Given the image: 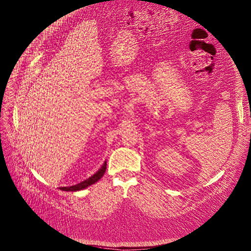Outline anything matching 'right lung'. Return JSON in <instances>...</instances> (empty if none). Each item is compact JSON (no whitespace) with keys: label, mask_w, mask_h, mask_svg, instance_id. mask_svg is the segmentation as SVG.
<instances>
[{"label":"right lung","mask_w":251,"mask_h":251,"mask_svg":"<svg viewBox=\"0 0 251 251\" xmlns=\"http://www.w3.org/2000/svg\"><path fill=\"white\" fill-rule=\"evenodd\" d=\"M106 169H107V161L104 162V164L102 165V168L100 169L95 175H93L91 177L87 178L86 180H83L79 183H77V185H75V186H71V187H61L59 188L61 191H65V192H75V191H80V190H83L88 188L89 186L93 185V183L97 182L100 178H101L105 172H106Z\"/></svg>","instance_id":"obj_1"}]
</instances>
